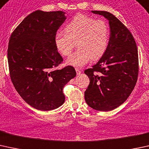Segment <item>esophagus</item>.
Masks as SVG:
<instances>
[{
	"instance_id": "esophagus-1",
	"label": "esophagus",
	"mask_w": 149,
	"mask_h": 149,
	"mask_svg": "<svg viewBox=\"0 0 149 149\" xmlns=\"http://www.w3.org/2000/svg\"><path fill=\"white\" fill-rule=\"evenodd\" d=\"M75 69H76V73H77V75H79V74H81V70L79 69V68H75Z\"/></svg>"
}]
</instances>
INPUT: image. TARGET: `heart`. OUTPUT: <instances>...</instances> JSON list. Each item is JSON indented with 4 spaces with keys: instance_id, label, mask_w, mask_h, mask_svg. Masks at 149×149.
Segmentation results:
<instances>
[{
    "instance_id": "1",
    "label": "heart",
    "mask_w": 149,
    "mask_h": 149,
    "mask_svg": "<svg viewBox=\"0 0 149 149\" xmlns=\"http://www.w3.org/2000/svg\"><path fill=\"white\" fill-rule=\"evenodd\" d=\"M64 31L65 32H57L54 37L58 52L67 56L74 48L75 42L79 47L66 60L68 65L82 67L91 59H99L107 50L110 31L107 23L103 20L78 14L65 25Z\"/></svg>"
}]
</instances>
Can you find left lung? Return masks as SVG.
<instances>
[{
  "mask_svg": "<svg viewBox=\"0 0 149 149\" xmlns=\"http://www.w3.org/2000/svg\"><path fill=\"white\" fill-rule=\"evenodd\" d=\"M104 16L110 26V38L105 54L84 73L90 79L84 96L91 108L109 111L126 101L136 84L139 56L132 34L115 15L107 11L92 10Z\"/></svg>",
  "mask_w": 149,
  "mask_h": 149,
  "instance_id": "left-lung-1",
  "label": "left lung"
}]
</instances>
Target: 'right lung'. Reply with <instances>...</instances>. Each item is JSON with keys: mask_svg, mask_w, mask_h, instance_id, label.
<instances>
[{"mask_svg": "<svg viewBox=\"0 0 149 149\" xmlns=\"http://www.w3.org/2000/svg\"><path fill=\"white\" fill-rule=\"evenodd\" d=\"M65 19L63 11L36 10L17 26L9 40L10 79L21 98L38 110L51 111L63 105V87L76 76L71 65L56 69L63 59L54 37Z\"/></svg>", "mask_w": 149, "mask_h": 149, "instance_id": "add662e5", "label": "right lung"}]
</instances>
